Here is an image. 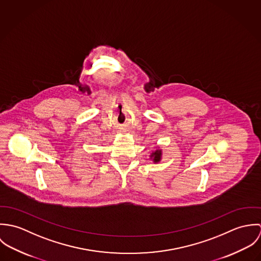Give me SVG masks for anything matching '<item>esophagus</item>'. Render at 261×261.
<instances>
[{
  "label": "esophagus",
  "mask_w": 261,
  "mask_h": 261,
  "mask_svg": "<svg viewBox=\"0 0 261 261\" xmlns=\"http://www.w3.org/2000/svg\"><path fill=\"white\" fill-rule=\"evenodd\" d=\"M121 130H123V128H121Z\"/></svg>",
  "instance_id": "1"
}]
</instances>
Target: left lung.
I'll use <instances>...</instances> for the list:
<instances>
[{
	"mask_svg": "<svg viewBox=\"0 0 261 261\" xmlns=\"http://www.w3.org/2000/svg\"><path fill=\"white\" fill-rule=\"evenodd\" d=\"M161 158H162V150L161 149H156V150L152 151L151 154H150V159H152V161L154 163H159L161 161Z\"/></svg>",
	"mask_w": 261,
	"mask_h": 261,
	"instance_id": "obj_1",
	"label": "left lung"
}]
</instances>
